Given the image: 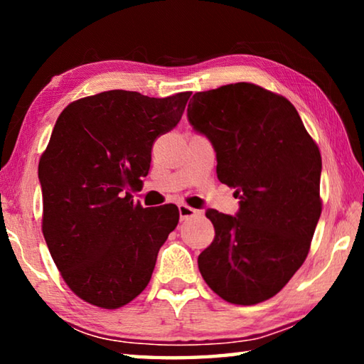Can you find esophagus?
<instances>
[{
    "label": "esophagus",
    "mask_w": 364,
    "mask_h": 364,
    "mask_svg": "<svg viewBox=\"0 0 364 364\" xmlns=\"http://www.w3.org/2000/svg\"><path fill=\"white\" fill-rule=\"evenodd\" d=\"M178 212H180L181 220H186V218H191V217H196V215H199V210H196V208L189 207L186 204L178 205Z\"/></svg>",
    "instance_id": "1"
}]
</instances>
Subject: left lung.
I'll return each instance as SVG.
<instances>
[{
  "instance_id": "left-lung-1",
  "label": "left lung",
  "mask_w": 364,
  "mask_h": 364,
  "mask_svg": "<svg viewBox=\"0 0 364 364\" xmlns=\"http://www.w3.org/2000/svg\"><path fill=\"white\" fill-rule=\"evenodd\" d=\"M188 120L217 152V176L236 189L234 215L205 212L215 239L197 258L221 299L255 305L305 262L321 215V154L286 97L252 83L200 91Z\"/></svg>"
}]
</instances>
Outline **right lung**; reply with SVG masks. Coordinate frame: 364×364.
<instances>
[{"instance_id": "obj_1", "label": "right lung", "mask_w": 364, "mask_h": 364, "mask_svg": "<svg viewBox=\"0 0 364 364\" xmlns=\"http://www.w3.org/2000/svg\"><path fill=\"white\" fill-rule=\"evenodd\" d=\"M189 96L110 90L69 104L56 120L38 165L43 236L67 286L91 305L114 310L138 297L178 225L176 205L143 208L132 191Z\"/></svg>"}]
</instances>
